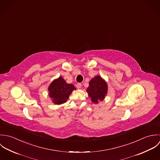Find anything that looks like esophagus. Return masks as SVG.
<instances>
[{"instance_id":"obj_1","label":"esophagus","mask_w":160,"mask_h":160,"mask_svg":"<svg viewBox=\"0 0 160 160\" xmlns=\"http://www.w3.org/2000/svg\"><path fill=\"white\" fill-rule=\"evenodd\" d=\"M76 87H77V88L78 89H80V88H81V87H82V84H81V83H77V84Z\"/></svg>"}]
</instances>
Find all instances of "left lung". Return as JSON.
<instances>
[{
  "mask_svg": "<svg viewBox=\"0 0 160 160\" xmlns=\"http://www.w3.org/2000/svg\"><path fill=\"white\" fill-rule=\"evenodd\" d=\"M87 92L92 101L98 104L104 99L108 93L107 83L99 75H97L90 80Z\"/></svg>",
  "mask_w": 160,
  "mask_h": 160,
  "instance_id": "obj_1",
  "label": "left lung"
}]
</instances>
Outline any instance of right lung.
Returning a JSON list of instances; mask_svg holds the SVG:
<instances>
[{"mask_svg": "<svg viewBox=\"0 0 160 160\" xmlns=\"http://www.w3.org/2000/svg\"><path fill=\"white\" fill-rule=\"evenodd\" d=\"M74 90L76 88L73 85L67 83L62 77H59L49 86V96L54 104H61L67 101Z\"/></svg>", "mask_w": 160, "mask_h": 160, "instance_id": "add662e5", "label": "right lung"}]
</instances>
